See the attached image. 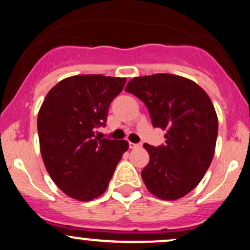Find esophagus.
Returning <instances> with one entry per match:
<instances>
[{
	"instance_id": "obj_1",
	"label": "esophagus",
	"mask_w": 250,
	"mask_h": 250,
	"mask_svg": "<svg viewBox=\"0 0 250 250\" xmlns=\"http://www.w3.org/2000/svg\"><path fill=\"white\" fill-rule=\"evenodd\" d=\"M142 145L141 143H133V142H129V148L130 149H137V148H141Z\"/></svg>"
}]
</instances>
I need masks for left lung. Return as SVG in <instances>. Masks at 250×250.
Segmentation results:
<instances>
[{
  "label": "left lung",
  "mask_w": 250,
  "mask_h": 250,
  "mask_svg": "<svg viewBox=\"0 0 250 250\" xmlns=\"http://www.w3.org/2000/svg\"><path fill=\"white\" fill-rule=\"evenodd\" d=\"M125 91L147 105L154 127L167 131L165 146L143 145L149 154L141 173L146 187L161 200L181 199L213 161L219 122L210 97L194 81L173 74L134 77Z\"/></svg>",
  "instance_id": "left-lung-1"
}]
</instances>
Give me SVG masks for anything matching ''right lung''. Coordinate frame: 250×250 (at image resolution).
<instances>
[{"label": "right lung", "mask_w": 250, "mask_h": 250, "mask_svg": "<svg viewBox=\"0 0 250 250\" xmlns=\"http://www.w3.org/2000/svg\"><path fill=\"white\" fill-rule=\"evenodd\" d=\"M125 77L75 75L48 91L37 115L40 150L48 174L65 195L91 201L107 189L117 163L127 151L125 140L100 139L110 102Z\"/></svg>", "instance_id": "right-lung-1"}]
</instances>
